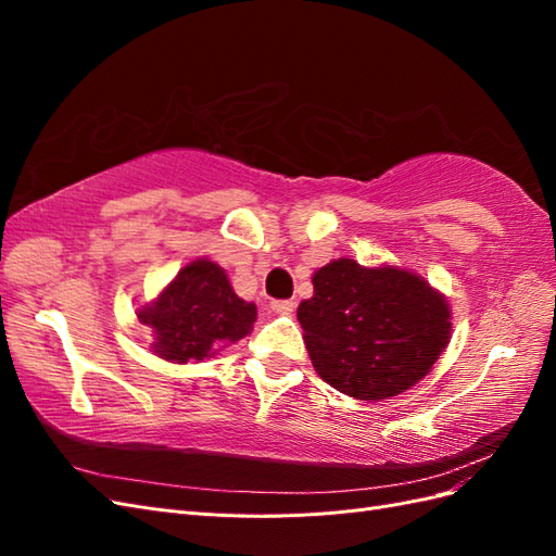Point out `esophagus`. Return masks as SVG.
<instances>
[{"instance_id": "1", "label": "esophagus", "mask_w": 556, "mask_h": 556, "mask_svg": "<svg viewBox=\"0 0 556 556\" xmlns=\"http://www.w3.org/2000/svg\"><path fill=\"white\" fill-rule=\"evenodd\" d=\"M271 308H274V313H278V315H292L294 301H290V299H278V301H271Z\"/></svg>"}]
</instances>
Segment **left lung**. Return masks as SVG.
Segmentation results:
<instances>
[{
  "label": "left lung",
  "mask_w": 556,
  "mask_h": 556,
  "mask_svg": "<svg viewBox=\"0 0 556 556\" xmlns=\"http://www.w3.org/2000/svg\"><path fill=\"white\" fill-rule=\"evenodd\" d=\"M296 317L317 376L362 401L401 394L439 362L450 308L429 285L396 266L336 260L313 276Z\"/></svg>",
  "instance_id": "left-lung-1"
}]
</instances>
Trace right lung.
<instances>
[{
  "label": "right lung",
  "instance_id": "1",
  "mask_svg": "<svg viewBox=\"0 0 556 556\" xmlns=\"http://www.w3.org/2000/svg\"><path fill=\"white\" fill-rule=\"evenodd\" d=\"M257 317L255 304L233 294L227 274L208 260L180 268L176 280L139 319L155 331V352L162 359L201 362L215 348L243 339Z\"/></svg>",
  "mask_w": 556,
  "mask_h": 556
}]
</instances>
